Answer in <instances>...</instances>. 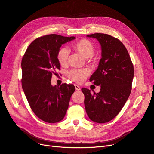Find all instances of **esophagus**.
<instances>
[{
    "mask_svg": "<svg viewBox=\"0 0 154 154\" xmlns=\"http://www.w3.org/2000/svg\"><path fill=\"white\" fill-rule=\"evenodd\" d=\"M74 86H75V88H76V91H80V89H81V88L79 87L78 85H74Z\"/></svg>",
    "mask_w": 154,
    "mask_h": 154,
    "instance_id": "1",
    "label": "esophagus"
}]
</instances>
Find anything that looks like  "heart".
Instances as JSON below:
<instances>
[{"label":"heart","instance_id":"1","mask_svg":"<svg viewBox=\"0 0 154 154\" xmlns=\"http://www.w3.org/2000/svg\"><path fill=\"white\" fill-rule=\"evenodd\" d=\"M72 48L86 58L92 57L94 53V45L89 40L86 39H82L76 42L72 45ZM69 54V50L66 48H61L58 51L57 60L62 66L67 64ZM89 74L90 72L87 69H74L69 72L68 76L74 82L82 83L85 80Z\"/></svg>","mask_w":154,"mask_h":154}]
</instances>
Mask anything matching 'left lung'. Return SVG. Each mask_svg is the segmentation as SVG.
<instances>
[{
  "mask_svg": "<svg viewBox=\"0 0 154 154\" xmlns=\"http://www.w3.org/2000/svg\"><path fill=\"white\" fill-rule=\"evenodd\" d=\"M96 38L101 48V58L90 78L100 91L92 94L82 88L86 112L92 122H110L122 110L132 90L134 71L127 49L118 38L109 35L94 33L87 36Z\"/></svg>",
  "mask_w": 154,
  "mask_h": 154,
  "instance_id": "left-lung-1",
  "label": "left lung"
}]
</instances>
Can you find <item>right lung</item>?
I'll list each match as a JSON object with an SVG mask.
<instances>
[{"label": "right lung", "instance_id": "right-lung-1", "mask_svg": "<svg viewBox=\"0 0 154 154\" xmlns=\"http://www.w3.org/2000/svg\"><path fill=\"white\" fill-rule=\"evenodd\" d=\"M74 36L55 34L32 41L22 60V87L31 110L44 122L54 123L62 120L75 91L72 84L53 86L52 75L60 69L57 53L60 47Z\"/></svg>", "mask_w": 154, "mask_h": 154}]
</instances>
